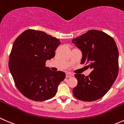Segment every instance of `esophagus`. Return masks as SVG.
I'll list each match as a JSON object with an SVG mask.
<instances>
[{"label":"esophagus","mask_w":124,"mask_h":124,"mask_svg":"<svg viewBox=\"0 0 124 124\" xmlns=\"http://www.w3.org/2000/svg\"><path fill=\"white\" fill-rule=\"evenodd\" d=\"M73 75L72 74V73H70V72H67V73H66V77H67V78L72 77H73Z\"/></svg>","instance_id":"1"}]
</instances>
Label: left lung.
I'll return each instance as SVG.
<instances>
[{"mask_svg": "<svg viewBox=\"0 0 124 124\" xmlns=\"http://www.w3.org/2000/svg\"><path fill=\"white\" fill-rule=\"evenodd\" d=\"M81 51V64H89L88 76L75 74L78 84L73 89L76 98L93 101L103 97L116 80L119 72V52L114 39L101 31L92 29L72 40Z\"/></svg>", "mask_w": 124, "mask_h": 124, "instance_id": "8db88e82", "label": "left lung"}]
</instances>
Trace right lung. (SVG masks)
Instances as JSON below:
<instances>
[{"label":"right lung","instance_id":"1","mask_svg":"<svg viewBox=\"0 0 124 124\" xmlns=\"http://www.w3.org/2000/svg\"><path fill=\"white\" fill-rule=\"evenodd\" d=\"M60 40L46 33L28 29L16 39L9 55V69L16 86L23 96L35 101L53 98L66 73L45 66L54 58Z\"/></svg>","mask_w":124,"mask_h":124}]
</instances>
